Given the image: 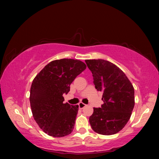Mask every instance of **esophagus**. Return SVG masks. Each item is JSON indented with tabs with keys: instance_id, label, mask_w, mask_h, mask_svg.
<instances>
[{
	"instance_id": "34e87169",
	"label": "esophagus",
	"mask_w": 159,
	"mask_h": 159,
	"mask_svg": "<svg viewBox=\"0 0 159 159\" xmlns=\"http://www.w3.org/2000/svg\"><path fill=\"white\" fill-rule=\"evenodd\" d=\"M86 105L85 104H83V103H82V102H80V103L79 104V109H83V108H84V107H85Z\"/></svg>"
}]
</instances>
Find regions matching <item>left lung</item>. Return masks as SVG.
Here are the masks:
<instances>
[{
	"label": "left lung",
	"mask_w": 159,
	"mask_h": 159,
	"mask_svg": "<svg viewBox=\"0 0 159 159\" xmlns=\"http://www.w3.org/2000/svg\"><path fill=\"white\" fill-rule=\"evenodd\" d=\"M98 91L103 92L104 104L94 108L89 121L93 130L111 135L121 130L130 119L134 106V88L121 69L109 61L86 60Z\"/></svg>",
	"instance_id": "1"
}]
</instances>
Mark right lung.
Instances as JSON below:
<instances>
[{
  "instance_id": "obj_1",
  "label": "right lung",
  "mask_w": 159,
  "mask_h": 159,
  "mask_svg": "<svg viewBox=\"0 0 159 159\" xmlns=\"http://www.w3.org/2000/svg\"><path fill=\"white\" fill-rule=\"evenodd\" d=\"M86 69L83 61L61 59L50 61L32 82L30 104L34 120L48 135L61 138L74 130L79 105L64 104V94Z\"/></svg>"
}]
</instances>
